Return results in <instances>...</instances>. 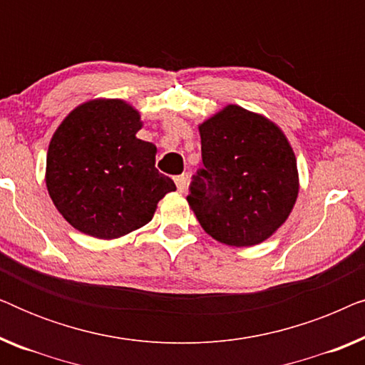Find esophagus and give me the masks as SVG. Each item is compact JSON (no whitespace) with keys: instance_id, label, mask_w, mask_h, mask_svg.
<instances>
[{"instance_id":"esophagus-1","label":"esophagus","mask_w":365,"mask_h":365,"mask_svg":"<svg viewBox=\"0 0 365 365\" xmlns=\"http://www.w3.org/2000/svg\"><path fill=\"white\" fill-rule=\"evenodd\" d=\"M174 182H176L178 191L179 192H184V189H186V186H187V178L184 176V174H181V176L174 178Z\"/></svg>"}]
</instances>
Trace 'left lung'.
I'll use <instances>...</instances> for the list:
<instances>
[{"label": "left lung", "instance_id": "left-lung-1", "mask_svg": "<svg viewBox=\"0 0 365 365\" xmlns=\"http://www.w3.org/2000/svg\"><path fill=\"white\" fill-rule=\"evenodd\" d=\"M199 133L204 166L187 196L199 224L229 246L266 241L297 197L291 144L276 124L234 104L202 123Z\"/></svg>", "mask_w": 365, "mask_h": 365}]
</instances>
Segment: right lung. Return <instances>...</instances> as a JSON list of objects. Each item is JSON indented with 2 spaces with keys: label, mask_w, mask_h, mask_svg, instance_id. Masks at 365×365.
I'll return each mask as SVG.
<instances>
[{
  "label": "right lung",
  "mask_w": 365,
  "mask_h": 365,
  "mask_svg": "<svg viewBox=\"0 0 365 365\" xmlns=\"http://www.w3.org/2000/svg\"><path fill=\"white\" fill-rule=\"evenodd\" d=\"M139 113L119 99L89 101L56 129L46 158L54 206L78 231L99 239L143 227L176 191L156 169V146L141 141Z\"/></svg>",
  "instance_id": "1"
}]
</instances>
